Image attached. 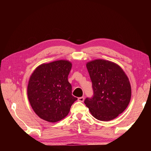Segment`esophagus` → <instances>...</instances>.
<instances>
[{"label": "esophagus", "instance_id": "1", "mask_svg": "<svg viewBox=\"0 0 151 151\" xmlns=\"http://www.w3.org/2000/svg\"><path fill=\"white\" fill-rule=\"evenodd\" d=\"M78 101H79L80 102H84V97H80L78 98Z\"/></svg>", "mask_w": 151, "mask_h": 151}]
</instances>
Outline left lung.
<instances>
[{"instance_id": "left-lung-1", "label": "left lung", "mask_w": 151, "mask_h": 151, "mask_svg": "<svg viewBox=\"0 0 151 151\" xmlns=\"http://www.w3.org/2000/svg\"><path fill=\"white\" fill-rule=\"evenodd\" d=\"M93 83V96L84 103L95 118L115 119L125 111L132 95L129 78L122 68L113 62L96 59L86 63Z\"/></svg>"}]
</instances>
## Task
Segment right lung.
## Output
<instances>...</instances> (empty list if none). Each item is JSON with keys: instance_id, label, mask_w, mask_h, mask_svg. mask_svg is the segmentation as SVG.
Listing matches in <instances>:
<instances>
[{"instance_id": "add662e5", "label": "right lung", "mask_w": 151, "mask_h": 151, "mask_svg": "<svg viewBox=\"0 0 151 151\" xmlns=\"http://www.w3.org/2000/svg\"><path fill=\"white\" fill-rule=\"evenodd\" d=\"M72 63L67 60L44 63L29 79L27 93L31 108L40 118L54 123L63 119L77 99L72 95L68 76Z\"/></svg>"}]
</instances>
